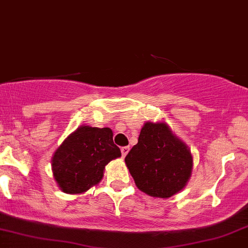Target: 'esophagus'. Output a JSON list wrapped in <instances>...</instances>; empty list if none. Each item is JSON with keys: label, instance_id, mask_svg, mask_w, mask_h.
I'll use <instances>...</instances> for the list:
<instances>
[{"label": "esophagus", "instance_id": "1", "mask_svg": "<svg viewBox=\"0 0 248 248\" xmlns=\"http://www.w3.org/2000/svg\"><path fill=\"white\" fill-rule=\"evenodd\" d=\"M121 151H122V155H123V157H125L127 155V153L130 151V146H123V148L121 149Z\"/></svg>", "mask_w": 248, "mask_h": 248}]
</instances>
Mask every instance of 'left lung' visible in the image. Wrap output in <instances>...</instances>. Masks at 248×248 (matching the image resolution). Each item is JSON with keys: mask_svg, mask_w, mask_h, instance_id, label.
Listing matches in <instances>:
<instances>
[{"mask_svg": "<svg viewBox=\"0 0 248 248\" xmlns=\"http://www.w3.org/2000/svg\"><path fill=\"white\" fill-rule=\"evenodd\" d=\"M125 164L140 190L153 198L168 199L187 186L193 155L166 122H145Z\"/></svg>", "mask_w": 248, "mask_h": 248, "instance_id": "obj_1", "label": "left lung"}]
</instances>
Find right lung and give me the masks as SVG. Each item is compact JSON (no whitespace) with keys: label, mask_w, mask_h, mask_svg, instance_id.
Returning a JSON list of instances; mask_svg holds the SVG:
<instances>
[{"label":"right lung","mask_w":248,"mask_h":248,"mask_svg":"<svg viewBox=\"0 0 248 248\" xmlns=\"http://www.w3.org/2000/svg\"><path fill=\"white\" fill-rule=\"evenodd\" d=\"M121 156L110 127L81 125L53 154V177L63 193L82 194L102 181L108 162Z\"/></svg>","instance_id":"1"}]
</instances>
